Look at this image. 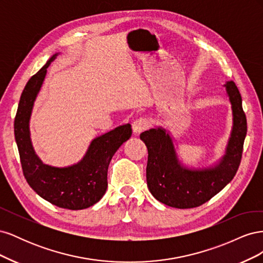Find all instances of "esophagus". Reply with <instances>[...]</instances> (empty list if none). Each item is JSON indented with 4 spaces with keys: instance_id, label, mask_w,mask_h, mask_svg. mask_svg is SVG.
I'll return each mask as SVG.
<instances>
[{
    "instance_id": "34e87169",
    "label": "esophagus",
    "mask_w": 263,
    "mask_h": 263,
    "mask_svg": "<svg viewBox=\"0 0 263 263\" xmlns=\"http://www.w3.org/2000/svg\"><path fill=\"white\" fill-rule=\"evenodd\" d=\"M149 126H150V123L147 118H145V117L138 118L133 123V132L135 135H139L142 132L148 129Z\"/></svg>"
}]
</instances>
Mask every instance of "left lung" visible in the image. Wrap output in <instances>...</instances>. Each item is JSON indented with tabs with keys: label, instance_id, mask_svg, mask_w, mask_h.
Masks as SVG:
<instances>
[{
	"label": "left lung",
	"instance_id": "left-lung-1",
	"mask_svg": "<svg viewBox=\"0 0 263 263\" xmlns=\"http://www.w3.org/2000/svg\"><path fill=\"white\" fill-rule=\"evenodd\" d=\"M232 105L233 127L225 154L208 168L183 164L170 132L156 127L140 134L148 149L147 185L156 200L176 209L197 208L208 202L232 181L239 168L247 119L241 95L233 81L224 84Z\"/></svg>",
	"mask_w": 263,
	"mask_h": 263
}]
</instances>
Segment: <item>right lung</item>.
<instances>
[{"label": "right lung", "mask_w": 263, "mask_h": 263, "mask_svg": "<svg viewBox=\"0 0 263 263\" xmlns=\"http://www.w3.org/2000/svg\"><path fill=\"white\" fill-rule=\"evenodd\" d=\"M57 55L54 53L25 85L15 116L14 134L24 177L29 186L58 208L77 211L90 208L105 194L108 164L117 149L130 138L132 126H118L94 138L83 158L74 164L59 168L43 162L31 144L29 121L47 68Z\"/></svg>", "instance_id": "right-lung-1"}]
</instances>
